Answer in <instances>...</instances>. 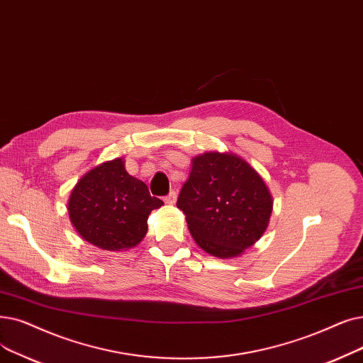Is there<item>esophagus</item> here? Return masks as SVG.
<instances>
[{"label": "esophagus", "mask_w": 363, "mask_h": 363, "mask_svg": "<svg viewBox=\"0 0 363 363\" xmlns=\"http://www.w3.org/2000/svg\"><path fill=\"white\" fill-rule=\"evenodd\" d=\"M177 197H178V194H177V191H170L166 197H164V201L167 203V204H173L177 201Z\"/></svg>", "instance_id": "1"}]
</instances>
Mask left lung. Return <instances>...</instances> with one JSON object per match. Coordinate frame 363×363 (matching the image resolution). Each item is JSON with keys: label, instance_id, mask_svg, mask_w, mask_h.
<instances>
[{"label": "left lung", "instance_id": "1", "mask_svg": "<svg viewBox=\"0 0 363 363\" xmlns=\"http://www.w3.org/2000/svg\"><path fill=\"white\" fill-rule=\"evenodd\" d=\"M177 206L203 250L230 258L261 238L273 200L262 178L240 157L204 152L193 160Z\"/></svg>", "mask_w": 363, "mask_h": 363}]
</instances>
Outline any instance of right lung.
Instances as JSON below:
<instances>
[{"label": "right lung", "instance_id": "obj_1", "mask_svg": "<svg viewBox=\"0 0 363 363\" xmlns=\"http://www.w3.org/2000/svg\"><path fill=\"white\" fill-rule=\"evenodd\" d=\"M163 201L116 159L94 167L72 190L68 212L82 238L105 250L136 246L148 230V215Z\"/></svg>", "mask_w": 363, "mask_h": 363}]
</instances>
